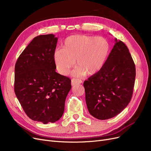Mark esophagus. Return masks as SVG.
<instances>
[{
  "label": "esophagus",
  "mask_w": 151,
  "mask_h": 151,
  "mask_svg": "<svg viewBox=\"0 0 151 151\" xmlns=\"http://www.w3.org/2000/svg\"><path fill=\"white\" fill-rule=\"evenodd\" d=\"M83 83V81L79 79H72L71 80V85L72 86H74L77 84H81Z\"/></svg>",
  "instance_id": "esophagus-1"
}]
</instances>
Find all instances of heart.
Wrapping results in <instances>:
<instances>
[{
    "label": "heart",
    "mask_w": 151,
    "mask_h": 151,
    "mask_svg": "<svg viewBox=\"0 0 151 151\" xmlns=\"http://www.w3.org/2000/svg\"><path fill=\"white\" fill-rule=\"evenodd\" d=\"M62 49H57L53 53V60L57 70L63 76L73 71L74 77L93 76L103 67L108 57L109 45L102 36H90L82 35L67 37L63 43ZM76 62H75V61Z\"/></svg>",
    "instance_id": "obj_1"
}]
</instances>
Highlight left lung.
Listing matches in <instances>:
<instances>
[{"mask_svg":"<svg viewBox=\"0 0 151 151\" xmlns=\"http://www.w3.org/2000/svg\"><path fill=\"white\" fill-rule=\"evenodd\" d=\"M135 79V67L129 50L115 38L101 69L84 83L89 113L102 120L118 115L130 101Z\"/></svg>","mask_w":151,"mask_h":151,"instance_id":"obj_1","label":"left lung"}]
</instances>
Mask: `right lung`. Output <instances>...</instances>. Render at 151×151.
I'll use <instances>...</instances> for the list:
<instances>
[{
	"mask_svg": "<svg viewBox=\"0 0 151 151\" xmlns=\"http://www.w3.org/2000/svg\"><path fill=\"white\" fill-rule=\"evenodd\" d=\"M58 38L53 34L34 38L15 65L14 92L28 116L44 124L62 116L71 81L55 72L53 53Z\"/></svg>",
	"mask_w": 151,
	"mask_h": 151,
	"instance_id": "1",
	"label": "right lung"
}]
</instances>
